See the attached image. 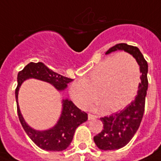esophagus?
Here are the masks:
<instances>
[{
  "label": "esophagus",
  "instance_id": "esophagus-1",
  "mask_svg": "<svg viewBox=\"0 0 161 161\" xmlns=\"http://www.w3.org/2000/svg\"><path fill=\"white\" fill-rule=\"evenodd\" d=\"M88 118H89V120H94V119L97 118V116H94V115H92V114H89V115H88Z\"/></svg>",
  "mask_w": 161,
  "mask_h": 161
}]
</instances>
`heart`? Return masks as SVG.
Returning <instances> with one entry per match:
<instances>
[{
	"label": "heart",
	"instance_id": "b5f03b06",
	"mask_svg": "<svg viewBox=\"0 0 161 161\" xmlns=\"http://www.w3.org/2000/svg\"><path fill=\"white\" fill-rule=\"evenodd\" d=\"M140 82L138 61L129 53L120 52L98 62L87 78L72 83L70 94L73 101L85 108L96 98L95 107L116 111L134 97Z\"/></svg>",
	"mask_w": 161,
	"mask_h": 161
}]
</instances>
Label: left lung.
<instances>
[{
	"instance_id": "obj_1",
	"label": "left lung",
	"mask_w": 161,
	"mask_h": 161,
	"mask_svg": "<svg viewBox=\"0 0 161 161\" xmlns=\"http://www.w3.org/2000/svg\"><path fill=\"white\" fill-rule=\"evenodd\" d=\"M116 51H124L131 54L138 61L140 69L141 83L138 85L134 100L118 113L101 117L104 128L94 137L97 147L102 150H115L129 143L138 131L143 118L145 105V97L148 90V63L139 49L127 44H117L110 48L105 55Z\"/></svg>"
}]
</instances>
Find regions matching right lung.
<instances>
[{
  "mask_svg": "<svg viewBox=\"0 0 161 161\" xmlns=\"http://www.w3.org/2000/svg\"><path fill=\"white\" fill-rule=\"evenodd\" d=\"M34 78L54 86L59 92L67 89L72 79L61 76L48 68L42 62H30L18 74V87L15 96L18 118L29 138L40 149L47 151H62L70 145L77 127L88 120V115L78 109L69 99L61 100V112L54 127L46 130H36L27 123L21 113L18 105V91L22 83L27 79Z\"/></svg>",
  "mask_w": 161,
  "mask_h": 161,
  "instance_id": "right-lung-1",
  "label": "right lung"
}]
</instances>
